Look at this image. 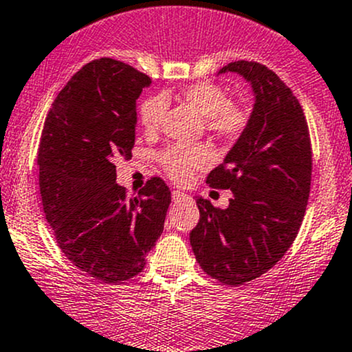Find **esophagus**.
I'll list each match as a JSON object with an SVG mask.
<instances>
[{"mask_svg": "<svg viewBox=\"0 0 352 352\" xmlns=\"http://www.w3.org/2000/svg\"><path fill=\"white\" fill-rule=\"evenodd\" d=\"M171 198H173V201H181V199H188V195L179 190H175L171 192Z\"/></svg>", "mask_w": 352, "mask_h": 352, "instance_id": "1", "label": "esophagus"}]
</instances>
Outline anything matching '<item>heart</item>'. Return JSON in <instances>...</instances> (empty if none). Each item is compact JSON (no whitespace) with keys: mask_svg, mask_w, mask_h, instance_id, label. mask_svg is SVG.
Wrapping results in <instances>:
<instances>
[{"mask_svg":"<svg viewBox=\"0 0 352 352\" xmlns=\"http://www.w3.org/2000/svg\"><path fill=\"white\" fill-rule=\"evenodd\" d=\"M179 100L205 117L206 129L226 144H235L243 138L250 126L252 111L241 102H232L228 94L213 82H196L177 92ZM166 111L162 96H151L139 107V122L146 131L153 132L160 127ZM211 151L203 144L169 146L161 154V164L166 175L176 183H186L192 173L210 166Z\"/></svg>","mask_w":352,"mask_h":352,"instance_id":"obj_1","label":"heart"}]
</instances>
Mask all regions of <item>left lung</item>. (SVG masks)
I'll return each mask as SVG.
<instances>
[{
	"label": "left lung",
	"mask_w": 352,
	"mask_h": 352,
	"mask_svg": "<svg viewBox=\"0 0 352 352\" xmlns=\"http://www.w3.org/2000/svg\"><path fill=\"white\" fill-rule=\"evenodd\" d=\"M243 75L253 87L250 126L206 177L232 190L226 210L196 198L199 221L190 243L199 267L225 285L255 280L292 247L311 192L312 147L302 105L275 72L258 62L220 70Z\"/></svg>",
	"instance_id": "1"
}]
</instances>
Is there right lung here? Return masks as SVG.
<instances>
[{
    "instance_id": "obj_1",
    "label": "right lung",
    "mask_w": 352,
    "mask_h": 352,
    "mask_svg": "<svg viewBox=\"0 0 352 352\" xmlns=\"http://www.w3.org/2000/svg\"><path fill=\"white\" fill-rule=\"evenodd\" d=\"M149 84L146 74L124 62L94 60L60 90L41 131L45 218L63 255L105 283L142 272L171 203L157 176L135 198L116 183L114 162L132 157L135 102Z\"/></svg>"
}]
</instances>
